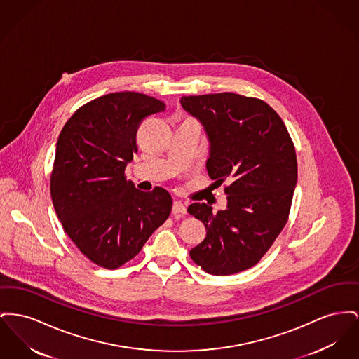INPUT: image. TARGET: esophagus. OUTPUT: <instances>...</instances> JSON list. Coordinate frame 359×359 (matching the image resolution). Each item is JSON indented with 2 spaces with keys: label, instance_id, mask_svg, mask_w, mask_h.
Instances as JSON below:
<instances>
[{
  "label": "esophagus",
  "instance_id": "esophagus-1",
  "mask_svg": "<svg viewBox=\"0 0 359 359\" xmlns=\"http://www.w3.org/2000/svg\"><path fill=\"white\" fill-rule=\"evenodd\" d=\"M186 212H187V209H186V206H184L182 202H179V201L173 202L172 214H175V215H184Z\"/></svg>",
  "mask_w": 359,
  "mask_h": 359
}]
</instances>
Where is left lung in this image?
I'll list each match as a JSON object with an SVG mask.
<instances>
[{
  "label": "left lung",
  "instance_id": "1",
  "mask_svg": "<svg viewBox=\"0 0 359 359\" xmlns=\"http://www.w3.org/2000/svg\"><path fill=\"white\" fill-rule=\"evenodd\" d=\"M182 107L198 118L210 140L206 168L228 195L225 210L208 203L187 211L206 226L205 240L190 251L206 273L248 270L266 255L285 228L297 183L293 140L266 102L237 93L182 96Z\"/></svg>",
  "mask_w": 359,
  "mask_h": 359
}]
</instances>
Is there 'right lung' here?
Masks as SVG:
<instances>
[{
	"mask_svg": "<svg viewBox=\"0 0 359 359\" xmlns=\"http://www.w3.org/2000/svg\"><path fill=\"white\" fill-rule=\"evenodd\" d=\"M165 103L138 92H116L80 107L58 137L50 192L65 232L95 264L115 270L135 257L172 210L161 187L140 191L125 168L137 130Z\"/></svg>",
	"mask_w": 359,
	"mask_h": 359,
	"instance_id": "obj_1",
	"label": "right lung"
}]
</instances>
